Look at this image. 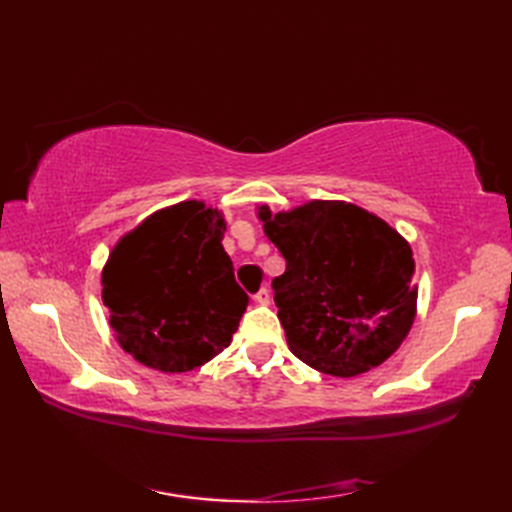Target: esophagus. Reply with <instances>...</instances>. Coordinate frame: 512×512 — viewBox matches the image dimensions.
<instances>
[{
    "label": "esophagus",
    "instance_id": "1",
    "mask_svg": "<svg viewBox=\"0 0 512 512\" xmlns=\"http://www.w3.org/2000/svg\"><path fill=\"white\" fill-rule=\"evenodd\" d=\"M253 299H255V303H259V306H268V303H270V292H268V288H262L259 292H255Z\"/></svg>",
    "mask_w": 512,
    "mask_h": 512
}]
</instances>
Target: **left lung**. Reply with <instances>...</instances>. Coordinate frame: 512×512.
<instances>
[{
	"label": "left lung",
	"instance_id": "8db88e82",
	"mask_svg": "<svg viewBox=\"0 0 512 512\" xmlns=\"http://www.w3.org/2000/svg\"><path fill=\"white\" fill-rule=\"evenodd\" d=\"M259 220L286 259L273 290L290 352L339 378L385 363L416 319L405 239L361 206L332 200L288 213L259 206Z\"/></svg>",
	"mask_w": 512,
	"mask_h": 512
}]
</instances>
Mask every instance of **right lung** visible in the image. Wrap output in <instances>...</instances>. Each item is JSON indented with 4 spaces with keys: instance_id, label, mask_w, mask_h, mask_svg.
I'll use <instances>...</instances> for the list:
<instances>
[{
    "instance_id": "right-lung-1",
    "label": "right lung",
    "mask_w": 512,
    "mask_h": 512,
    "mask_svg": "<svg viewBox=\"0 0 512 512\" xmlns=\"http://www.w3.org/2000/svg\"><path fill=\"white\" fill-rule=\"evenodd\" d=\"M217 209L189 200L162 209L114 246L103 303L125 352L160 372H191L231 343L248 295L222 246Z\"/></svg>"
}]
</instances>
